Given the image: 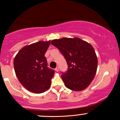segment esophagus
<instances>
[{
    "mask_svg": "<svg viewBox=\"0 0 120 120\" xmlns=\"http://www.w3.org/2000/svg\"><path fill=\"white\" fill-rule=\"evenodd\" d=\"M56 71H59V68L58 67H56V68H55V69Z\"/></svg>",
    "mask_w": 120,
    "mask_h": 120,
    "instance_id": "1",
    "label": "esophagus"
}]
</instances>
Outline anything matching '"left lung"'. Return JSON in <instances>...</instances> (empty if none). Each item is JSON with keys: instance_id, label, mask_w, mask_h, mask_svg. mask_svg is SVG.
Segmentation results:
<instances>
[{"instance_id": "8db88e82", "label": "left lung", "mask_w": 120, "mask_h": 120, "mask_svg": "<svg viewBox=\"0 0 120 120\" xmlns=\"http://www.w3.org/2000/svg\"><path fill=\"white\" fill-rule=\"evenodd\" d=\"M51 43L60 50L68 65L67 72L61 75L66 87L75 91L86 89L94 78L98 68L93 47L77 37L53 39Z\"/></svg>"}]
</instances>
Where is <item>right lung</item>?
<instances>
[{
    "mask_svg": "<svg viewBox=\"0 0 120 120\" xmlns=\"http://www.w3.org/2000/svg\"><path fill=\"white\" fill-rule=\"evenodd\" d=\"M51 41H39L24 47L14 59L16 76L25 89L35 94L50 87L55 71L47 68L45 53Z\"/></svg>",
    "mask_w": 120,
    "mask_h": 120,
    "instance_id": "obj_1",
    "label": "right lung"
}]
</instances>
